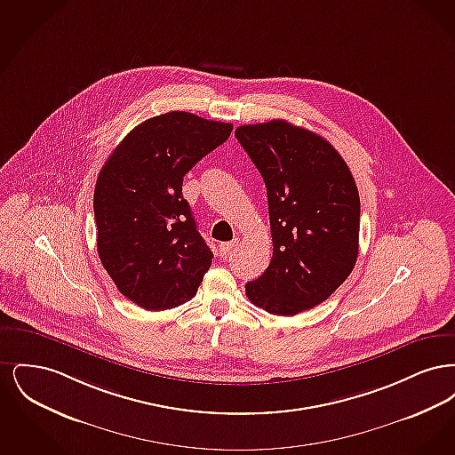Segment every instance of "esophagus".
<instances>
[{"instance_id":"1","label":"esophagus","mask_w":455,"mask_h":455,"mask_svg":"<svg viewBox=\"0 0 455 455\" xmlns=\"http://www.w3.org/2000/svg\"><path fill=\"white\" fill-rule=\"evenodd\" d=\"M235 245H237L235 240H232V242H221V243H220V252H221L223 256H227Z\"/></svg>"}]
</instances>
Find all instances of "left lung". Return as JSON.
Here are the masks:
<instances>
[{
  "label": "left lung",
  "instance_id": "left-lung-1",
  "mask_svg": "<svg viewBox=\"0 0 455 455\" xmlns=\"http://www.w3.org/2000/svg\"><path fill=\"white\" fill-rule=\"evenodd\" d=\"M267 191L273 258L245 284L251 302L297 315L327 300L358 258L360 196L347 162L323 136L283 119L235 131Z\"/></svg>",
  "mask_w": 455,
  "mask_h": 455
}]
</instances>
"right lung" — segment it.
Instances as JSON below:
<instances>
[{
  "mask_svg": "<svg viewBox=\"0 0 455 455\" xmlns=\"http://www.w3.org/2000/svg\"><path fill=\"white\" fill-rule=\"evenodd\" d=\"M234 130L228 123L172 110L138 124L97 177V251L131 302L165 310L191 300L213 252L196 228L182 180Z\"/></svg>",
  "mask_w": 455,
  "mask_h": 455,
  "instance_id": "add662e5",
  "label": "right lung"
}]
</instances>
